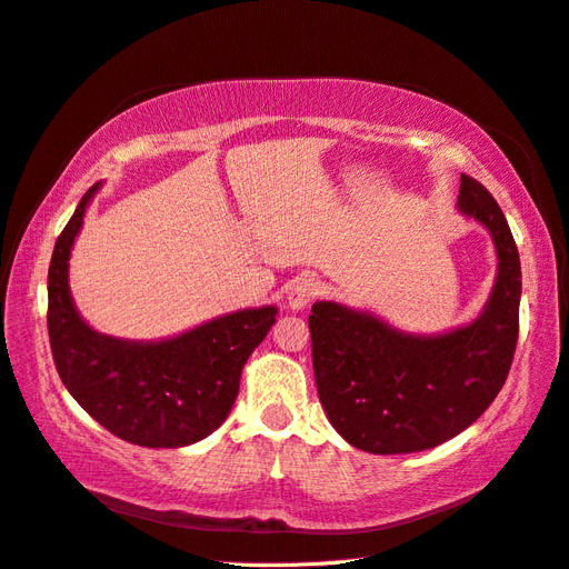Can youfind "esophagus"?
I'll return each instance as SVG.
<instances>
[{"label":"esophagus","mask_w":569,"mask_h":569,"mask_svg":"<svg viewBox=\"0 0 569 569\" xmlns=\"http://www.w3.org/2000/svg\"><path fill=\"white\" fill-rule=\"evenodd\" d=\"M319 293H322V286H319V281L308 279V276H305V279H298L293 283V288L288 290V308L296 310V312L305 310Z\"/></svg>","instance_id":"34e87169"}]
</instances>
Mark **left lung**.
Listing matches in <instances>:
<instances>
[{"label":"left lung","instance_id":"obj_1","mask_svg":"<svg viewBox=\"0 0 569 569\" xmlns=\"http://www.w3.org/2000/svg\"><path fill=\"white\" fill-rule=\"evenodd\" d=\"M461 213L483 223L498 252V279L483 312L455 331L420 337L339 302L310 315L317 395L348 445L409 455L442 445L500 395L519 337L521 264L498 201L461 174Z\"/></svg>","mask_w":569,"mask_h":569}]
</instances>
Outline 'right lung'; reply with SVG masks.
<instances>
[{
  "label": "right lung",
  "mask_w": 569,
  "mask_h": 569,
  "mask_svg": "<svg viewBox=\"0 0 569 569\" xmlns=\"http://www.w3.org/2000/svg\"><path fill=\"white\" fill-rule=\"evenodd\" d=\"M100 182L83 194L54 242L48 271V333L69 395L100 426L139 447H184L211 435L238 399L247 358L276 322L273 305L216 317L166 341L93 331L69 293V254Z\"/></svg>",
  "instance_id": "obj_1"
}]
</instances>
